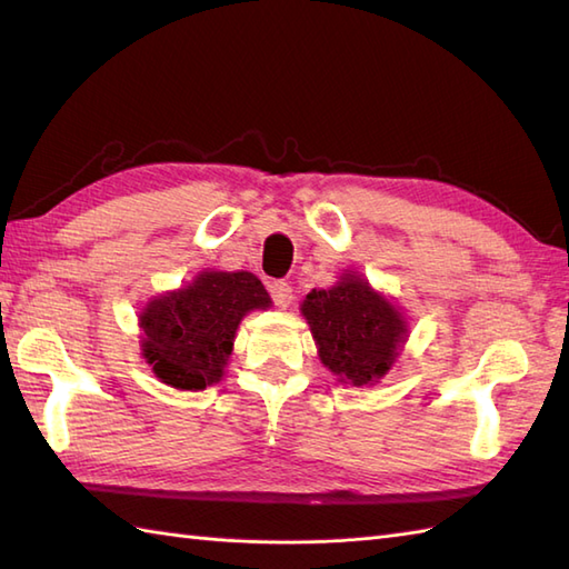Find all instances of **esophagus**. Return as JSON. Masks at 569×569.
<instances>
[{"instance_id": "obj_1", "label": "esophagus", "mask_w": 569, "mask_h": 569, "mask_svg": "<svg viewBox=\"0 0 569 569\" xmlns=\"http://www.w3.org/2000/svg\"><path fill=\"white\" fill-rule=\"evenodd\" d=\"M269 293H271L273 303H276L278 308H288V306H291V300H293V288L288 286L286 281H273V283L269 286Z\"/></svg>"}]
</instances>
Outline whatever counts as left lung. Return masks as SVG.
<instances>
[{
  "mask_svg": "<svg viewBox=\"0 0 569 569\" xmlns=\"http://www.w3.org/2000/svg\"><path fill=\"white\" fill-rule=\"evenodd\" d=\"M300 310L316 337L322 365L352 386L379 381L406 337L401 312L355 273L342 276L330 291L308 293Z\"/></svg>",
  "mask_w": 569,
  "mask_h": 569,
  "instance_id": "8db88e82",
  "label": "left lung"
}]
</instances>
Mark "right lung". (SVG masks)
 <instances>
[{
	"label": "right lung",
	"mask_w": 569,
	"mask_h": 569,
	"mask_svg": "<svg viewBox=\"0 0 569 569\" xmlns=\"http://www.w3.org/2000/svg\"><path fill=\"white\" fill-rule=\"evenodd\" d=\"M271 298L249 271H202L190 286L141 312V347L153 373L173 389L200 391L222 379L239 320Z\"/></svg>",
	"instance_id": "right-lung-1"
}]
</instances>
